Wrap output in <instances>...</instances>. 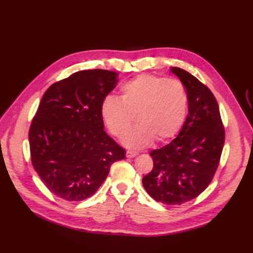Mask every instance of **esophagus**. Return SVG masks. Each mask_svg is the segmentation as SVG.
I'll return each mask as SVG.
<instances>
[{"label": "esophagus", "instance_id": "esophagus-1", "mask_svg": "<svg viewBox=\"0 0 253 253\" xmlns=\"http://www.w3.org/2000/svg\"><path fill=\"white\" fill-rule=\"evenodd\" d=\"M126 155L127 158H133V157H136L137 155H138V153L135 152V151H129V150H128V151H126Z\"/></svg>", "mask_w": 253, "mask_h": 253}]
</instances>
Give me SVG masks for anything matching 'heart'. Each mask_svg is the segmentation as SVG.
<instances>
[{"mask_svg":"<svg viewBox=\"0 0 253 253\" xmlns=\"http://www.w3.org/2000/svg\"><path fill=\"white\" fill-rule=\"evenodd\" d=\"M100 113L117 138L128 132L136 116L139 125L125 137L124 143L141 149L154 139L163 142L179 133L188 114V94L179 80L141 74L122 84L120 98L106 96Z\"/></svg>","mask_w":253,"mask_h":253,"instance_id":"obj_1","label":"heart"}]
</instances>
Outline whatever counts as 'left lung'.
Instances as JSON below:
<instances>
[{"mask_svg":"<svg viewBox=\"0 0 253 253\" xmlns=\"http://www.w3.org/2000/svg\"><path fill=\"white\" fill-rule=\"evenodd\" d=\"M171 72L186 87L189 113L177 137L150 153L153 169L142 185L156 202L180 205L209 186L219 164L225 128L212 91L185 70L171 67Z\"/></svg>","mask_w":253,"mask_h":253,"instance_id":"8db88e82","label":"left lung"}]
</instances>
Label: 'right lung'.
I'll return each instance as SVG.
<instances>
[{"instance_id":"add662e5","label":"right lung","mask_w":253,"mask_h":253,"mask_svg":"<svg viewBox=\"0 0 253 253\" xmlns=\"http://www.w3.org/2000/svg\"><path fill=\"white\" fill-rule=\"evenodd\" d=\"M118 74L80 71L45 91L29 128L34 169L51 193L80 202L96 193L126 151L105 133L100 106Z\"/></svg>"}]
</instances>
